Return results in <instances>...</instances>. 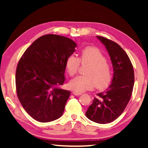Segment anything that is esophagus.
I'll use <instances>...</instances> for the list:
<instances>
[{"label":"esophagus","mask_w":148,"mask_h":148,"mask_svg":"<svg viewBox=\"0 0 148 148\" xmlns=\"http://www.w3.org/2000/svg\"><path fill=\"white\" fill-rule=\"evenodd\" d=\"M73 94L75 96H81V95L82 94V93L79 92H77V91H73Z\"/></svg>","instance_id":"esophagus-1"}]
</instances>
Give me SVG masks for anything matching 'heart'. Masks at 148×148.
Wrapping results in <instances>:
<instances>
[{
  "label": "heart",
  "mask_w": 148,
  "mask_h": 148,
  "mask_svg": "<svg viewBox=\"0 0 148 148\" xmlns=\"http://www.w3.org/2000/svg\"><path fill=\"white\" fill-rule=\"evenodd\" d=\"M80 62L82 64L88 63L90 66L86 70V75L77 76L70 81L69 85L71 90L82 92L91 90L95 86L99 89L108 86L112 79V68L100 50L89 46L82 50L79 58L73 54L69 56L66 60V68L70 76L77 73Z\"/></svg>",
  "instance_id": "b5f03b06"
}]
</instances>
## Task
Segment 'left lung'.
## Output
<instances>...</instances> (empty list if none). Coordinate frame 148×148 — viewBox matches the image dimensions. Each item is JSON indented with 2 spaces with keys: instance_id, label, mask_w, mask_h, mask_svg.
I'll list each match as a JSON object with an SVG mask.
<instances>
[{
  "instance_id": "8db88e82",
  "label": "left lung",
  "mask_w": 148,
  "mask_h": 148,
  "mask_svg": "<svg viewBox=\"0 0 148 148\" xmlns=\"http://www.w3.org/2000/svg\"><path fill=\"white\" fill-rule=\"evenodd\" d=\"M96 37L108 52L114 73L111 84L106 91L97 94L86 115L95 123L106 124L116 120L130 100L134 71L128 55L118 44L102 36Z\"/></svg>"
}]
</instances>
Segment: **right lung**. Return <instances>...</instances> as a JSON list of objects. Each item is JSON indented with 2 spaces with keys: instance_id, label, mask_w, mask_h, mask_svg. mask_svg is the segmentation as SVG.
<instances>
[{
  "instance_id": "right-lung-1",
  "label": "right lung",
  "mask_w": 148,
  "mask_h": 148,
  "mask_svg": "<svg viewBox=\"0 0 148 148\" xmlns=\"http://www.w3.org/2000/svg\"><path fill=\"white\" fill-rule=\"evenodd\" d=\"M77 44L64 36H42L25 50L15 75L18 98L35 120L48 123L63 114L71 92L59 88L65 81L66 60Z\"/></svg>"
}]
</instances>
